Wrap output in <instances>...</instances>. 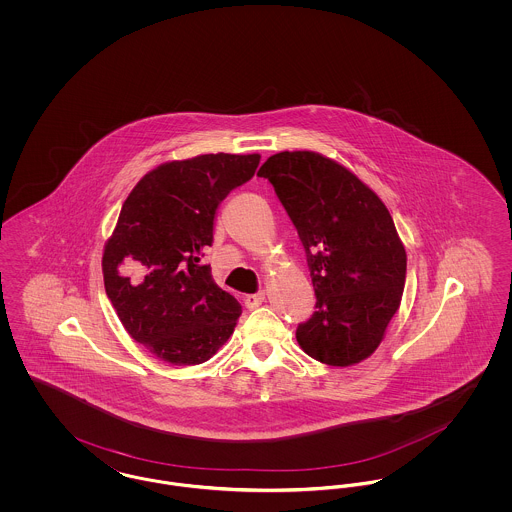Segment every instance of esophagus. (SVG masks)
Listing matches in <instances>:
<instances>
[{
    "label": "esophagus",
    "instance_id": "1",
    "mask_svg": "<svg viewBox=\"0 0 512 512\" xmlns=\"http://www.w3.org/2000/svg\"><path fill=\"white\" fill-rule=\"evenodd\" d=\"M265 301V292L251 293L245 297V307L247 309H257Z\"/></svg>",
    "mask_w": 512,
    "mask_h": 512
}]
</instances>
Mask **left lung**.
<instances>
[{
	"label": "left lung",
	"mask_w": 512,
	"mask_h": 512,
	"mask_svg": "<svg viewBox=\"0 0 512 512\" xmlns=\"http://www.w3.org/2000/svg\"><path fill=\"white\" fill-rule=\"evenodd\" d=\"M257 176L274 186L307 253L317 311L297 326V343L324 365L365 361L405 288L407 253L388 207L317 151L276 153Z\"/></svg>",
	"instance_id": "8db88e82"
}]
</instances>
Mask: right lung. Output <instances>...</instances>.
<instances>
[{"mask_svg":"<svg viewBox=\"0 0 512 512\" xmlns=\"http://www.w3.org/2000/svg\"><path fill=\"white\" fill-rule=\"evenodd\" d=\"M259 153L163 163L134 186L103 249V282L126 332L176 366L209 361L242 315L203 265L220 201L257 171Z\"/></svg>","mask_w":512,"mask_h":512,"instance_id":"1","label":"right lung"}]
</instances>
